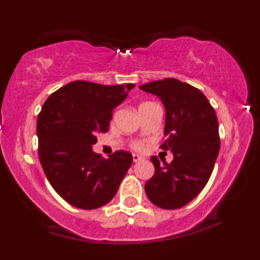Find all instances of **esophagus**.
Returning <instances> with one entry per match:
<instances>
[{"label": "esophagus", "mask_w": 260, "mask_h": 260, "mask_svg": "<svg viewBox=\"0 0 260 260\" xmlns=\"http://www.w3.org/2000/svg\"><path fill=\"white\" fill-rule=\"evenodd\" d=\"M133 159H134V162H140V161H142V159H144V157H143V156L134 154L133 155Z\"/></svg>", "instance_id": "esophagus-1"}]
</instances>
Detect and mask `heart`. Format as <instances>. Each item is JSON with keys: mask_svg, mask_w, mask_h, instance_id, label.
<instances>
[{"mask_svg": "<svg viewBox=\"0 0 260 260\" xmlns=\"http://www.w3.org/2000/svg\"><path fill=\"white\" fill-rule=\"evenodd\" d=\"M133 147L134 149H136V150H142V149H143V143H141V142H135Z\"/></svg>", "mask_w": 260, "mask_h": 260, "instance_id": "heart-1", "label": "heart"}]
</instances>
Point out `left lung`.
Instances as JSON below:
<instances>
[{
    "label": "left lung",
    "instance_id": "left-lung-1",
    "mask_svg": "<svg viewBox=\"0 0 260 260\" xmlns=\"http://www.w3.org/2000/svg\"><path fill=\"white\" fill-rule=\"evenodd\" d=\"M161 98L166 108L163 150L174 159L159 163L150 158L155 173L144 189L157 207L176 209L190 202L207 184L220 150L219 124L214 108L199 88L166 78L140 86Z\"/></svg>",
    "mask_w": 260,
    "mask_h": 260
}]
</instances>
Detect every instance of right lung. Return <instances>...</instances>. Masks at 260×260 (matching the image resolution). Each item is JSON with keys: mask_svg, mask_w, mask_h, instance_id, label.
<instances>
[{"mask_svg": "<svg viewBox=\"0 0 260 260\" xmlns=\"http://www.w3.org/2000/svg\"><path fill=\"white\" fill-rule=\"evenodd\" d=\"M134 84L76 80L49 95L38 116L39 159L54 190L70 205L95 209L111 201L133 163L129 151L103 158L92 150L109 130L112 111Z\"/></svg>", "mask_w": 260, "mask_h": 260, "instance_id": "add662e5", "label": "right lung"}]
</instances>
